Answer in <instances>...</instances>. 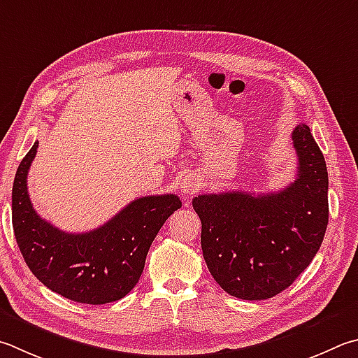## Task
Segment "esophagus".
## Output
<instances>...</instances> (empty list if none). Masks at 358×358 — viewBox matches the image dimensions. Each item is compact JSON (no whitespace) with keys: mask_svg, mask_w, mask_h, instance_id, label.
Here are the masks:
<instances>
[{"mask_svg":"<svg viewBox=\"0 0 358 358\" xmlns=\"http://www.w3.org/2000/svg\"><path fill=\"white\" fill-rule=\"evenodd\" d=\"M181 192H183V196L189 197L192 196V194H196L199 191V185L196 183V180L192 178H185L183 181H181Z\"/></svg>","mask_w":358,"mask_h":358,"instance_id":"34e87169","label":"esophagus"}]
</instances>
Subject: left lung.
<instances>
[{"label": "left lung", "instance_id": "left-lung-1", "mask_svg": "<svg viewBox=\"0 0 358 358\" xmlns=\"http://www.w3.org/2000/svg\"><path fill=\"white\" fill-rule=\"evenodd\" d=\"M297 175L278 192L201 194V250L219 287L244 301L277 296L311 263L329 224V175L305 123L292 129Z\"/></svg>", "mask_w": 358, "mask_h": 358}]
</instances>
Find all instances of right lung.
<instances>
[{"label": "right lung", "instance_id": "add662e5", "mask_svg": "<svg viewBox=\"0 0 358 358\" xmlns=\"http://www.w3.org/2000/svg\"><path fill=\"white\" fill-rule=\"evenodd\" d=\"M37 147L34 142L26 153L12 187V225L26 264L45 287L73 302L101 305L125 297L181 200L175 194L141 197L92 231H62L38 216L29 200L26 178Z\"/></svg>", "mask_w": 358, "mask_h": 358}]
</instances>
